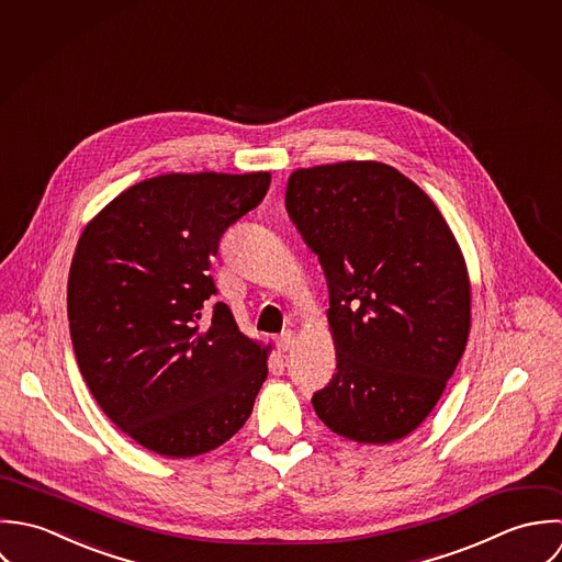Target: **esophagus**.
<instances>
[{"label":"esophagus","mask_w":562,"mask_h":562,"mask_svg":"<svg viewBox=\"0 0 562 562\" xmlns=\"http://www.w3.org/2000/svg\"><path fill=\"white\" fill-rule=\"evenodd\" d=\"M293 345H295V333L293 330H286L278 337V349L280 351H289Z\"/></svg>","instance_id":"1"}]
</instances>
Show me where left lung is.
<instances>
[{
  "instance_id": "1",
  "label": "left lung",
  "mask_w": 562,
  "mask_h": 562,
  "mask_svg": "<svg viewBox=\"0 0 562 562\" xmlns=\"http://www.w3.org/2000/svg\"><path fill=\"white\" fill-rule=\"evenodd\" d=\"M286 211L324 267L337 373L313 395L338 437L384 446L441 400L469 338L464 256L435 202L395 167L297 169Z\"/></svg>"
}]
</instances>
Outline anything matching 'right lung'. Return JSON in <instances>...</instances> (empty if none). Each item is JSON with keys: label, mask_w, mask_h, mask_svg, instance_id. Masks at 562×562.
Segmentation results:
<instances>
[{"label": "right lung", "mask_w": 562, "mask_h": 562, "mask_svg": "<svg viewBox=\"0 0 562 562\" xmlns=\"http://www.w3.org/2000/svg\"><path fill=\"white\" fill-rule=\"evenodd\" d=\"M269 171L143 180L85 227L67 311L80 373L138 446L191 458L249 419L271 345L245 337L209 276L225 229L267 195Z\"/></svg>", "instance_id": "obj_1"}]
</instances>
